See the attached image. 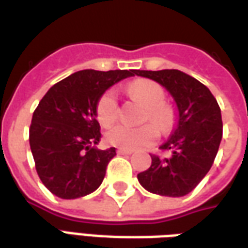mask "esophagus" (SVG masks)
<instances>
[{"instance_id":"34e87169","label":"esophagus","mask_w":248,"mask_h":248,"mask_svg":"<svg viewBox=\"0 0 248 248\" xmlns=\"http://www.w3.org/2000/svg\"><path fill=\"white\" fill-rule=\"evenodd\" d=\"M133 151L132 149H127V148H117V154L119 155H131Z\"/></svg>"}]
</instances>
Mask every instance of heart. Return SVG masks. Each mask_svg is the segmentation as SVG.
I'll return each mask as SVG.
<instances>
[{"label":"heart","instance_id":"b5f03b06","mask_svg":"<svg viewBox=\"0 0 248 248\" xmlns=\"http://www.w3.org/2000/svg\"><path fill=\"white\" fill-rule=\"evenodd\" d=\"M129 94L141 101L148 110L147 117L155 123L160 129H166L170 123V113L163 107L164 91L163 88L151 80H136L128 87ZM119 115V104L115 91H107L96 105V116L103 127H109L115 123ZM159 135L157 128L152 124H145L141 127H131L125 124H117L107 132V141L116 147L127 149H138L148 147L155 141Z\"/></svg>","mask_w":248,"mask_h":248}]
</instances>
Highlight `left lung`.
Masks as SVG:
<instances>
[{"instance_id": "left-lung-1", "label": "left lung", "mask_w": 248, "mask_h": 248, "mask_svg": "<svg viewBox=\"0 0 248 248\" xmlns=\"http://www.w3.org/2000/svg\"><path fill=\"white\" fill-rule=\"evenodd\" d=\"M135 75L159 82L177 108L176 127L160 145L171 155L151 156L152 164L139 173V183L152 194L184 196L202 182L215 160L223 135L220 108L210 89L184 72L136 71Z\"/></svg>"}]
</instances>
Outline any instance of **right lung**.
<instances>
[{
    "label": "right lung",
    "mask_w": 248,
    "mask_h": 248,
    "mask_svg": "<svg viewBox=\"0 0 248 248\" xmlns=\"http://www.w3.org/2000/svg\"><path fill=\"white\" fill-rule=\"evenodd\" d=\"M135 72H76L54 84L38 103L29 143L37 173L52 194L77 199L103 183L116 148L96 147L101 139L96 105L107 89Z\"/></svg>",
    "instance_id": "obj_1"
}]
</instances>
